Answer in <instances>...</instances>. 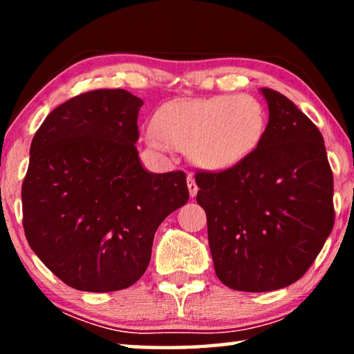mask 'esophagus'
I'll list each match as a JSON object with an SVG mask.
<instances>
[{
	"mask_svg": "<svg viewBox=\"0 0 354 354\" xmlns=\"http://www.w3.org/2000/svg\"><path fill=\"white\" fill-rule=\"evenodd\" d=\"M187 187H189V192H190V196L194 198V196L196 195V192H198V185H196L195 178L192 175L187 176Z\"/></svg>",
	"mask_w": 354,
	"mask_h": 354,
	"instance_id": "1",
	"label": "esophagus"
}]
</instances>
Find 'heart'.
<instances>
[{
	"mask_svg": "<svg viewBox=\"0 0 354 354\" xmlns=\"http://www.w3.org/2000/svg\"><path fill=\"white\" fill-rule=\"evenodd\" d=\"M148 143L190 148L196 164L230 169L248 159L266 136L267 112L251 95H220L205 100H179L156 112Z\"/></svg>",
	"mask_w": 354,
	"mask_h": 354,
	"instance_id": "heart-1",
	"label": "heart"
}]
</instances>
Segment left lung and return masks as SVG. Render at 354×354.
<instances>
[{"label":"left lung","mask_w":354,"mask_h":354,"mask_svg":"<svg viewBox=\"0 0 354 354\" xmlns=\"http://www.w3.org/2000/svg\"><path fill=\"white\" fill-rule=\"evenodd\" d=\"M259 148L231 169L196 171L215 274L242 292L295 283L334 226L333 171L319 128L272 88Z\"/></svg>","instance_id":"8db88e82"}]
</instances>
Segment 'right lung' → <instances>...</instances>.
<instances>
[{
    "instance_id": "right-lung-1",
    "label": "right lung",
    "mask_w": 354,
    "mask_h": 354,
    "mask_svg": "<svg viewBox=\"0 0 354 354\" xmlns=\"http://www.w3.org/2000/svg\"><path fill=\"white\" fill-rule=\"evenodd\" d=\"M143 104L123 88L77 95L45 118L21 185L29 247L84 292H113L145 273L154 232L189 200L184 171L149 173L134 143Z\"/></svg>"
}]
</instances>
